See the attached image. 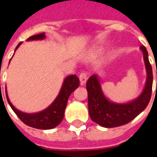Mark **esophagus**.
I'll return each instance as SVG.
<instances>
[{
	"instance_id": "34e87169",
	"label": "esophagus",
	"mask_w": 157,
	"mask_h": 157,
	"mask_svg": "<svg viewBox=\"0 0 157 157\" xmlns=\"http://www.w3.org/2000/svg\"><path fill=\"white\" fill-rule=\"evenodd\" d=\"M79 80H80V85L84 86L86 84V82L87 80V73L85 71H82L79 75Z\"/></svg>"
}]
</instances>
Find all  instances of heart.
Here are the masks:
<instances>
[{
  "mask_svg": "<svg viewBox=\"0 0 157 157\" xmlns=\"http://www.w3.org/2000/svg\"><path fill=\"white\" fill-rule=\"evenodd\" d=\"M100 50L99 49V48H95V49H94L92 52H91V53H90V55H91V57H96L98 54H100Z\"/></svg>",
  "mask_w": 157,
  "mask_h": 157,
  "instance_id": "heart-1",
  "label": "heart"
}]
</instances>
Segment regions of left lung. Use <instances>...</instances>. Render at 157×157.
Wrapping results in <instances>:
<instances>
[{"mask_svg": "<svg viewBox=\"0 0 157 157\" xmlns=\"http://www.w3.org/2000/svg\"><path fill=\"white\" fill-rule=\"evenodd\" d=\"M141 50L143 53V59L147 71V80L142 93L136 100L125 104L112 102L107 100L103 94L100 79L96 74L91 76L86 82L89 115L94 122L101 127L115 128L128 123L148 105L152 94L153 72L151 64L148 61L146 48L141 46Z\"/></svg>", "mask_w": 157, "mask_h": 157, "instance_id": "8db88e82", "label": "left lung"}]
</instances>
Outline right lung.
<instances>
[{
    "label": "right lung",
    "instance_id": "right-lung-1",
    "mask_svg": "<svg viewBox=\"0 0 157 157\" xmlns=\"http://www.w3.org/2000/svg\"><path fill=\"white\" fill-rule=\"evenodd\" d=\"M44 38H45V34L41 33L29 37L27 41L43 40ZM21 43L18 44V45L15 48V51L21 45ZM78 86H79V79L77 76L70 75L66 77L63 80V86L59 92V94L57 95L55 100L46 109L36 113H26L17 110L10 102L7 93H6V97L9 105L23 123L38 129H52L56 128L62 121L70 95L72 92H74V90L78 87Z\"/></svg>",
    "mask_w": 157,
    "mask_h": 157
}]
</instances>
